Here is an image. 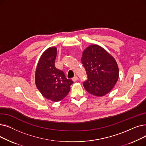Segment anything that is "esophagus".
<instances>
[{
	"label": "esophagus",
	"mask_w": 146,
	"mask_h": 146,
	"mask_svg": "<svg viewBox=\"0 0 146 146\" xmlns=\"http://www.w3.org/2000/svg\"><path fill=\"white\" fill-rule=\"evenodd\" d=\"M78 79V76H74V77L72 78V80H73V82H76V81H77V80Z\"/></svg>",
	"instance_id": "obj_1"
}]
</instances>
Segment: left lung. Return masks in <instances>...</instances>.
Returning a JSON list of instances; mask_svg holds the SVG:
<instances>
[{
  "label": "left lung",
  "instance_id": "1",
  "mask_svg": "<svg viewBox=\"0 0 146 146\" xmlns=\"http://www.w3.org/2000/svg\"><path fill=\"white\" fill-rule=\"evenodd\" d=\"M81 61L88 76L83 82L86 91L96 96L109 93L118 79L115 59L100 46L91 45L83 51Z\"/></svg>",
  "mask_w": 146,
  "mask_h": 146
}]
</instances>
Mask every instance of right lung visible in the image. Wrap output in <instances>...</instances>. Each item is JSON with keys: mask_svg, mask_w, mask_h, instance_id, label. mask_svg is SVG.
I'll list each match as a JSON object with an SVG mask.
<instances>
[{"mask_svg": "<svg viewBox=\"0 0 146 146\" xmlns=\"http://www.w3.org/2000/svg\"><path fill=\"white\" fill-rule=\"evenodd\" d=\"M57 48H48L41 56L35 72V84L44 97L54 102L63 99L73 83L64 73L55 67Z\"/></svg>", "mask_w": 146, "mask_h": 146, "instance_id": "add662e5", "label": "right lung"}]
</instances>
